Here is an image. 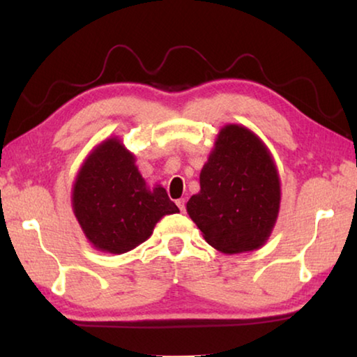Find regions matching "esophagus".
<instances>
[{"instance_id": "34e87169", "label": "esophagus", "mask_w": 357, "mask_h": 357, "mask_svg": "<svg viewBox=\"0 0 357 357\" xmlns=\"http://www.w3.org/2000/svg\"><path fill=\"white\" fill-rule=\"evenodd\" d=\"M176 204L181 213H185V200L184 198H179V200H176Z\"/></svg>"}]
</instances>
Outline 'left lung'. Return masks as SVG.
<instances>
[{"label":"left lung","instance_id":"obj_1","mask_svg":"<svg viewBox=\"0 0 357 357\" xmlns=\"http://www.w3.org/2000/svg\"><path fill=\"white\" fill-rule=\"evenodd\" d=\"M280 208V179L266 144L244 126L227 124L200 173L187 213L209 245L223 253L261 247Z\"/></svg>","mask_w":357,"mask_h":357}]
</instances>
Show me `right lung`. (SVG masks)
Instances as JSON below:
<instances>
[{"instance_id":"add662e5","label":"right lung","mask_w":357,"mask_h":357,"mask_svg":"<svg viewBox=\"0 0 357 357\" xmlns=\"http://www.w3.org/2000/svg\"><path fill=\"white\" fill-rule=\"evenodd\" d=\"M72 209L89 243L114 255L135 249L162 217L179 213L164 187L149 189L135 155L118 138L102 142L83 162L72 189Z\"/></svg>"}]
</instances>
